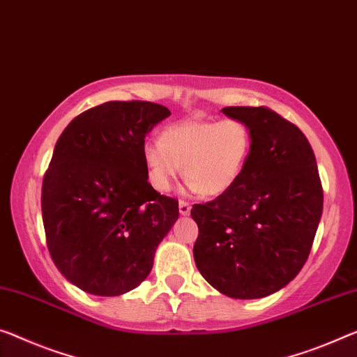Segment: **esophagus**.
<instances>
[{
  "mask_svg": "<svg viewBox=\"0 0 357 357\" xmlns=\"http://www.w3.org/2000/svg\"><path fill=\"white\" fill-rule=\"evenodd\" d=\"M178 211H180V213H182V215H188L190 211H191L190 202H186V201H180V202H178Z\"/></svg>",
  "mask_w": 357,
  "mask_h": 357,
  "instance_id": "esophagus-1",
  "label": "esophagus"
}]
</instances>
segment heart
Wrapping results in <instances>:
<instances>
[{"label":"heart","mask_w":357,"mask_h":357,"mask_svg":"<svg viewBox=\"0 0 357 357\" xmlns=\"http://www.w3.org/2000/svg\"><path fill=\"white\" fill-rule=\"evenodd\" d=\"M252 148L254 134L243 119H185L164 128L160 142H146L142 155L156 191L171 190L183 164L188 188L215 197L239 182Z\"/></svg>","instance_id":"heart-1"}]
</instances>
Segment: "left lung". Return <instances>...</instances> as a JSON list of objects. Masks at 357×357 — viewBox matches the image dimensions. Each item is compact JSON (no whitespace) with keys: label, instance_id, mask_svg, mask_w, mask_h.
I'll return each mask as SVG.
<instances>
[{"label":"left lung","instance_id":"obj_1","mask_svg":"<svg viewBox=\"0 0 357 357\" xmlns=\"http://www.w3.org/2000/svg\"><path fill=\"white\" fill-rule=\"evenodd\" d=\"M254 134L248 166L228 193L195 204L193 248L202 278L231 298L268 297L308 260L322 215V185L303 132L268 107H227Z\"/></svg>","mask_w":357,"mask_h":357}]
</instances>
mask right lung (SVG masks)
I'll use <instances>...</instances> for the list:
<instances>
[{
	"label": "right lung",
	"instance_id": "right-lung-1",
	"mask_svg": "<svg viewBox=\"0 0 357 357\" xmlns=\"http://www.w3.org/2000/svg\"><path fill=\"white\" fill-rule=\"evenodd\" d=\"M171 112L153 102H105L71 121L43 180L49 254L84 292L114 297L150 274L178 218V201L148 182L145 137Z\"/></svg>",
	"mask_w": 357,
	"mask_h": 357
}]
</instances>
